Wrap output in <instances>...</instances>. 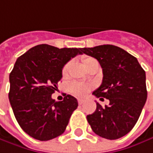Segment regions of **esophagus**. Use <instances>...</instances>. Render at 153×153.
Listing matches in <instances>:
<instances>
[{
	"label": "esophagus",
	"mask_w": 153,
	"mask_h": 153,
	"mask_svg": "<svg viewBox=\"0 0 153 153\" xmlns=\"http://www.w3.org/2000/svg\"><path fill=\"white\" fill-rule=\"evenodd\" d=\"M83 102H84V100H82V99H79L78 100V103L79 105H81Z\"/></svg>",
	"instance_id": "obj_1"
}]
</instances>
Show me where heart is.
Returning <instances> with one entry per match:
<instances>
[{"label": "heart", "instance_id": "heart-1", "mask_svg": "<svg viewBox=\"0 0 153 153\" xmlns=\"http://www.w3.org/2000/svg\"><path fill=\"white\" fill-rule=\"evenodd\" d=\"M81 62L83 66L88 69L89 66H90L92 64L97 62L94 58L92 57H88V56H84L81 58ZM70 66H71V63L68 62L66 63L62 69V77L63 78H66L68 76V73H69V69H70ZM92 88V86L89 84H86V83H80V82H74L72 83L70 86H69V91L74 94L75 96L78 97H83V96H86L89 91Z\"/></svg>", "mask_w": 153, "mask_h": 153}]
</instances>
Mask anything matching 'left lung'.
I'll return each mask as SVG.
<instances>
[{
  "instance_id": "1",
  "label": "left lung",
  "mask_w": 153,
  "mask_h": 153,
  "mask_svg": "<svg viewBox=\"0 0 153 153\" xmlns=\"http://www.w3.org/2000/svg\"><path fill=\"white\" fill-rule=\"evenodd\" d=\"M82 52L96 59L102 68V85L93 94L109 101L104 108L97 102L88 122L96 135L118 139L133 129L146 104V72L134 56L115 45L82 48Z\"/></svg>"
}]
</instances>
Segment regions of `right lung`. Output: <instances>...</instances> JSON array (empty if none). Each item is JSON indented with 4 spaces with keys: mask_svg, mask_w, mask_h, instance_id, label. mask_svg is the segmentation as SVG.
Returning <instances> with one entry per match:
<instances>
[{
    "mask_svg": "<svg viewBox=\"0 0 153 153\" xmlns=\"http://www.w3.org/2000/svg\"><path fill=\"white\" fill-rule=\"evenodd\" d=\"M78 54L82 49L38 45L16 59L9 74L8 99L17 123L31 137L47 141L65 131L78 102L70 94L56 102L51 94L64 65Z\"/></svg>",
    "mask_w": 153,
    "mask_h": 153,
    "instance_id": "obj_1",
    "label": "right lung"
}]
</instances>
